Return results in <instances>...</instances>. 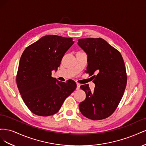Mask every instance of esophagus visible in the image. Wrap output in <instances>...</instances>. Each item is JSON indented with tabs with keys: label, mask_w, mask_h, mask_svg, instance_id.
<instances>
[{
	"label": "esophagus",
	"mask_w": 146,
	"mask_h": 146,
	"mask_svg": "<svg viewBox=\"0 0 146 146\" xmlns=\"http://www.w3.org/2000/svg\"><path fill=\"white\" fill-rule=\"evenodd\" d=\"M80 85L79 83H77V90H79L80 89Z\"/></svg>",
	"instance_id": "34e87169"
}]
</instances>
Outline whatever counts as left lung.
<instances>
[{
  "label": "left lung",
  "mask_w": 146,
  "mask_h": 146,
  "mask_svg": "<svg viewBox=\"0 0 146 146\" xmlns=\"http://www.w3.org/2000/svg\"><path fill=\"white\" fill-rule=\"evenodd\" d=\"M78 44L88 55L86 73L90 76L97 74L92 76L93 91L88 85L80 86L86 99L79 109L88 119L102 120L114 113L124 93L127 82L124 61L121 53L102 38L79 39Z\"/></svg>",
  "instance_id": "1"
}]
</instances>
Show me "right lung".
<instances>
[{"label":"right lung","mask_w":146,"mask_h":146,"mask_svg":"<svg viewBox=\"0 0 146 146\" xmlns=\"http://www.w3.org/2000/svg\"><path fill=\"white\" fill-rule=\"evenodd\" d=\"M72 38L48 35L28 46L19 61L16 83L22 99L33 114L48 116L59 111L65 99L76 89L72 80L60 82L52 70L60 66Z\"/></svg>","instance_id":"add662e5"}]
</instances>
